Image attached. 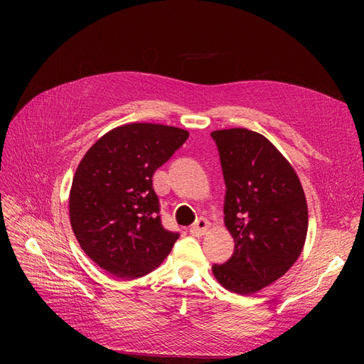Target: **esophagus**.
<instances>
[{
	"instance_id": "obj_1",
	"label": "esophagus",
	"mask_w": 364,
	"mask_h": 364,
	"mask_svg": "<svg viewBox=\"0 0 364 364\" xmlns=\"http://www.w3.org/2000/svg\"><path fill=\"white\" fill-rule=\"evenodd\" d=\"M208 228H209L208 220L203 218V217H200V218H197L196 223L190 228V232L194 234V235H202V234H205V230H206Z\"/></svg>"
}]
</instances>
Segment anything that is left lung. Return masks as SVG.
<instances>
[{
  "mask_svg": "<svg viewBox=\"0 0 364 364\" xmlns=\"http://www.w3.org/2000/svg\"><path fill=\"white\" fill-rule=\"evenodd\" d=\"M222 164L225 223L234 253L213 272L225 289L255 293L279 279L299 258L308 209L296 171L272 142L247 129L211 134Z\"/></svg>",
  "mask_w": 364,
  "mask_h": 364,
  "instance_id": "left-lung-1",
  "label": "left lung"
}]
</instances>
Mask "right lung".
Returning a JSON list of instances; mask_svg holds the SVG:
<instances>
[{"label": "right lung", "mask_w": 364, "mask_h": 364, "mask_svg": "<svg viewBox=\"0 0 364 364\" xmlns=\"http://www.w3.org/2000/svg\"><path fill=\"white\" fill-rule=\"evenodd\" d=\"M188 135L164 124H124L98 139L77 167L70 193L73 230L86 255L114 277L149 273L179 238L162 226L151 178Z\"/></svg>", "instance_id": "add662e5"}]
</instances>
